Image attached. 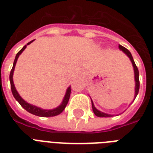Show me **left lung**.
I'll use <instances>...</instances> for the list:
<instances>
[{
	"label": "left lung",
	"mask_w": 153,
	"mask_h": 153,
	"mask_svg": "<svg viewBox=\"0 0 153 153\" xmlns=\"http://www.w3.org/2000/svg\"><path fill=\"white\" fill-rule=\"evenodd\" d=\"M119 49H120L121 51H123L124 53L126 54L128 57H129V59L131 61L132 64H133V66H134V78H135V95H134V100L136 99L137 96V94H138V91H139V88H140V81H139V71L138 69H137V67L136 64H135V62L134 61V58L132 57V54L131 53L129 52L126 48H125L124 46H121L119 45L118 46ZM91 105H92V110H93V112L94 114H96L97 117H101V118H106V117H112L113 114H106V113H103L102 111H100L99 110H97L95 107L94 106V103L92 102V100H91Z\"/></svg>",
	"instance_id": "1"
}]
</instances>
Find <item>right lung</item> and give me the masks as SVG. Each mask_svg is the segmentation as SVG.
<instances>
[{"label": "right lung", "mask_w": 153, "mask_h": 153, "mask_svg": "<svg viewBox=\"0 0 153 153\" xmlns=\"http://www.w3.org/2000/svg\"><path fill=\"white\" fill-rule=\"evenodd\" d=\"M34 40L32 41H30V42H28L27 45L23 47V48L20 50V51L16 53V56L15 57V60H14V62H13V69L11 70L10 72V75H9V80H10V84H11V89H12V92H13V95L14 96V98L16 100L18 101L19 104L21 105L22 107H24V109L26 110L27 111H28L29 113L32 114H35V115H37V116H40V117H53V116H56V115H58L62 113V111H64V109L66 107L67 103L69 102V96H70V93H71V87H69L68 89H67L66 91V93H65V96L64 99H63V101H62V104L58 106L57 107L54 108V109H52V110H44L42 109V108H40V107H38L36 106H34V105H31L30 103H28L25 100H24L23 99L21 98V96H19V93L17 92L16 89L15 88V85H14V83H13V73H14V69H15V66H16V62H17V59H18V57L21 54V53L23 51L25 50V48L27 47V45H29L30 43L33 42Z\"/></svg>", "instance_id": "add662e5"}]
</instances>
